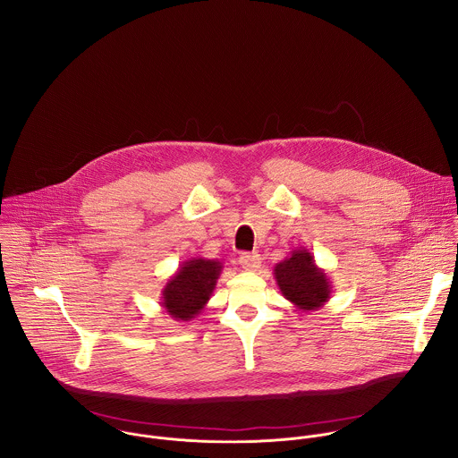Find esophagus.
Here are the masks:
<instances>
[{
    "label": "esophagus",
    "instance_id": "obj_1",
    "mask_svg": "<svg viewBox=\"0 0 458 458\" xmlns=\"http://www.w3.org/2000/svg\"><path fill=\"white\" fill-rule=\"evenodd\" d=\"M240 264L247 271H256L261 267V256L258 252H245L240 256Z\"/></svg>",
    "mask_w": 458,
    "mask_h": 458
}]
</instances>
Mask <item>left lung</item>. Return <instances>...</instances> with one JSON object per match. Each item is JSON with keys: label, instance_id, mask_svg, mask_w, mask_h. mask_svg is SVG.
I'll return each mask as SVG.
<instances>
[{"label": "left lung", "instance_id": "obj_1", "mask_svg": "<svg viewBox=\"0 0 458 458\" xmlns=\"http://www.w3.org/2000/svg\"><path fill=\"white\" fill-rule=\"evenodd\" d=\"M273 271L284 298L303 312L321 309L331 296L327 271L316 264L307 249L293 250Z\"/></svg>", "mask_w": 458, "mask_h": 458}]
</instances>
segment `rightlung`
Listing matches in <instances>:
<instances>
[{"mask_svg":"<svg viewBox=\"0 0 458 458\" xmlns=\"http://www.w3.org/2000/svg\"><path fill=\"white\" fill-rule=\"evenodd\" d=\"M222 273V262L194 258L185 261L162 289L160 305L174 321H191L206 307Z\"/></svg>","mask_w":458,"mask_h":458,"instance_id":"1","label":"right lung"}]
</instances>
